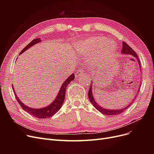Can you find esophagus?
<instances>
[{
  "label": "esophagus",
  "mask_w": 154,
  "mask_h": 154,
  "mask_svg": "<svg viewBox=\"0 0 154 154\" xmlns=\"http://www.w3.org/2000/svg\"><path fill=\"white\" fill-rule=\"evenodd\" d=\"M84 71L82 70V69H80V70H79L77 72H76L75 73V77L76 78H77L78 77H79L80 75H84Z\"/></svg>",
  "instance_id": "esophagus-1"
}]
</instances>
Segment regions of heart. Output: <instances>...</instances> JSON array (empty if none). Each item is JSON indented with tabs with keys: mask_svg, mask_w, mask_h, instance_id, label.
<instances>
[{
	"mask_svg": "<svg viewBox=\"0 0 154 154\" xmlns=\"http://www.w3.org/2000/svg\"><path fill=\"white\" fill-rule=\"evenodd\" d=\"M116 44L112 40L102 36L88 37L79 44L80 52L84 55L93 53L92 62L100 64L106 61L114 54Z\"/></svg>",
	"mask_w": 154,
	"mask_h": 154,
	"instance_id": "heart-1",
	"label": "heart"
}]
</instances>
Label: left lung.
<instances>
[{"label": "left lung", "mask_w": 154, "mask_h": 154, "mask_svg": "<svg viewBox=\"0 0 154 154\" xmlns=\"http://www.w3.org/2000/svg\"><path fill=\"white\" fill-rule=\"evenodd\" d=\"M121 53L124 55H132L133 57L137 60L139 62V66L140 67V70L141 71V67H140V62L139 61L138 56H137L136 52L132 49V48L129 46L127 43H125V42H122V51H121ZM140 87H139V88H140ZM138 91H139L138 89ZM138 92L139 91H137V94H136V95H135V97H134V99L132 100V102H129V104L128 106H127L125 107H123L120 109H106V108H103L102 107H101L96 102V101L95 100V99L93 97V94H92V83H91V86H90V88L89 91H88V99H89L90 102L92 103V104L94 106V107L99 110L100 112L102 113L103 114L106 115V116H116V115H119L121 113H122L123 112H124L128 107H130L131 106V104L133 103L134 100L136 99V97L138 95Z\"/></svg>", "instance_id": "obj_1"}]
</instances>
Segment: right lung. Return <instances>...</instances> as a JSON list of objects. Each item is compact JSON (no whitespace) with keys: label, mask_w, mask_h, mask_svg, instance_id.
Segmentation results:
<instances>
[{"label":"right lung","mask_w":154,"mask_h":154,"mask_svg":"<svg viewBox=\"0 0 154 154\" xmlns=\"http://www.w3.org/2000/svg\"><path fill=\"white\" fill-rule=\"evenodd\" d=\"M41 42V40H40V38H37L35 39H34L32 42H30L25 48H23V50L20 52V54H22L23 52L29 49V48H30L32 46H33L34 45L39 43ZM75 78L74 74H72L70 75L62 84L61 85V87L60 88V90L58 92V94L57 95L55 99L50 104L47 106V107H44L43 108H40V109H34V108H31L30 107L27 106L26 105L23 104L20 100L17 97V94L15 93V91L14 90V88L12 86L13 91L15 96L16 100H17L19 103L20 104V106L23 109V110H25L30 115L33 116L37 118L38 119H47L48 117H51L52 116H54L55 114H56L57 112L61 108L62 106L63 105V103L64 102L65 99V97H66V88L67 85L70 84V82L72 80H74Z\"/></svg>","instance_id":"1"}]
</instances>
